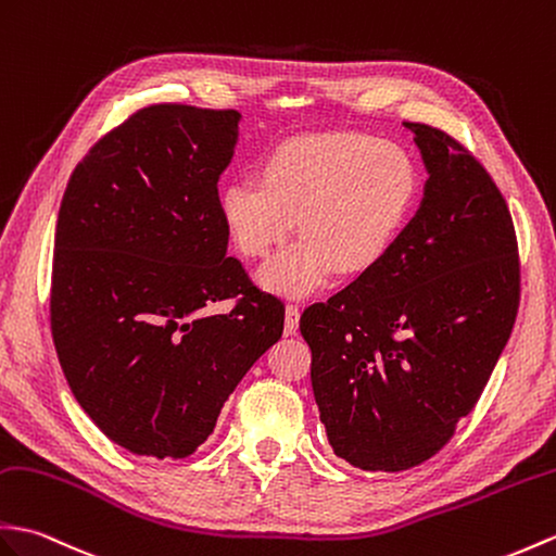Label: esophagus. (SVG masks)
Instances as JSON below:
<instances>
[{"instance_id": "obj_1", "label": "esophagus", "mask_w": 556, "mask_h": 556, "mask_svg": "<svg viewBox=\"0 0 556 556\" xmlns=\"http://www.w3.org/2000/svg\"><path fill=\"white\" fill-rule=\"evenodd\" d=\"M299 321H301V305L289 303L287 305V325H283V331H287L291 337V333L299 331Z\"/></svg>"}]
</instances>
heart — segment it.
<instances>
[{
    "label": "heart",
    "instance_id": "obj_1",
    "mask_svg": "<svg viewBox=\"0 0 556 556\" xmlns=\"http://www.w3.org/2000/svg\"><path fill=\"white\" fill-rule=\"evenodd\" d=\"M417 165L389 139L321 132L281 141L219 193V215L241 255L265 257L293 231L305 239L263 273L287 293L317 289L327 273L359 275L391 249L417 197Z\"/></svg>",
    "mask_w": 556,
    "mask_h": 556
}]
</instances>
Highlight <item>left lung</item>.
I'll use <instances>...</instances> for the list:
<instances>
[{"instance_id":"left-lung-1","label":"left lung","mask_w":556,"mask_h":556,"mask_svg":"<svg viewBox=\"0 0 556 556\" xmlns=\"http://www.w3.org/2000/svg\"><path fill=\"white\" fill-rule=\"evenodd\" d=\"M403 125L429 170L417 215L351 287L301 315L333 453L389 473L450 443L479 403L521 301L519 241L493 177L453 135Z\"/></svg>"}]
</instances>
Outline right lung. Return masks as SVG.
Returning <instances> with one entry per match:
<instances>
[{
  "label": "right lung",
  "mask_w": 556,
  "mask_h": 556,
  "mask_svg": "<svg viewBox=\"0 0 556 556\" xmlns=\"http://www.w3.org/2000/svg\"><path fill=\"white\" fill-rule=\"evenodd\" d=\"M239 111L151 103L75 165L59 208L49 321L99 431L132 455L182 459L257 357L283 303L257 289L219 215ZM231 300L225 316L207 305Z\"/></svg>",
  "instance_id": "right-lung-1"
}]
</instances>
